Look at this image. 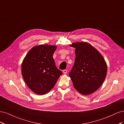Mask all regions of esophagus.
Wrapping results in <instances>:
<instances>
[{
    "mask_svg": "<svg viewBox=\"0 0 124 124\" xmlns=\"http://www.w3.org/2000/svg\"><path fill=\"white\" fill-rule=\"evenodd\" d=\"M63 73H64V74H67V69L63 70Z\"/></svg>",
    "mask_w": 124,
    "mask_h": 124,
    "instance_id": "1",
    "label": "esophagus"
}]
</instances>
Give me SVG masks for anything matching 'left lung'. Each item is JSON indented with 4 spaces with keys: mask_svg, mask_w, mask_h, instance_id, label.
Returning <instances> with one entry per match:
<instances>
[{
    "mask_svg": "<svg viewBox=\"0 0 124 124\" xmlns=\"http://www.w3.org/2000/svg\"><path fill=\"white\" fill-rule=\"evenodd\" d=\"M70 46L76 48L74 64L69 73L74 87L82 95L91 94L100 87L106 77V62L87 43H73Z\"/></svg>",
    "mask_w": 124,
    "mask_h": 124,
    "instance_id": "obj_1",
    "label": "left lung"
}]
</instances>
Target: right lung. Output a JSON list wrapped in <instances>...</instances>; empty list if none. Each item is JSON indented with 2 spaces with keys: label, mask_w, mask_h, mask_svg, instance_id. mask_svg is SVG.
Listing matches in <instances>:
<instances>
[{
  "label": "right lung",
  "mask_w": 124,
  "mask_h": 124,
  "mask_svg": "<svg viewBox=\"0 0 124 124\" xmlns=\"http://www.w3.org/2000/svg\"><path fill=\"white\" fill-rule=\"evenodd\" d=\"M56 46L42 44L31 48L22 64V74L25 83L38 95H44L54 87L62 74L55 66L53 54Z\"/></svg>",
  "instance_id": "right-lung-1"
}]
</instances>
